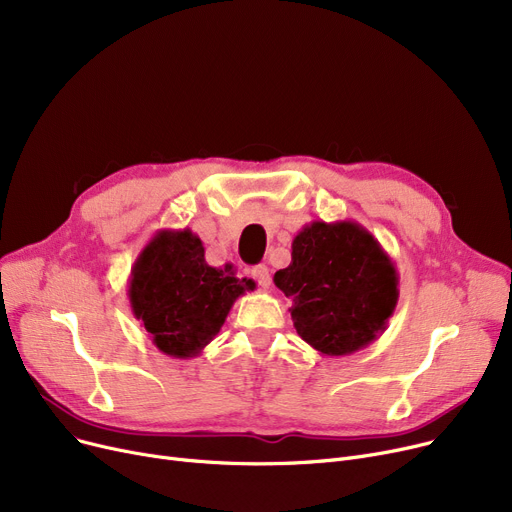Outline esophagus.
Wrapping results in <instances>:
<instances>
[{
	"label": "esophagus",
	"mask_w": 512,
	"mask_h": 512,
	"mask_svg": "<svg viewBox=\"0 0 512 512\" xmlns=\"http://www.w3.org/2000/svg\"><path fill=\"white\" fill-rule=\"evenodd\" d=\"M251 276L257 280V284L261 288H270L272 274H270V267H267V265H255L253 270H251Z\"/></svg>",
	"instance_id": "esophagus-1"
}]
</instances>
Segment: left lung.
Returning a JSON list of instances; mask_svg holds the SVG:
<instances>
[{
  "label": "left lung",
  "mask_w": 512,
  "mask_h": 512,
  "mask_svg": "<svg viewBox=\"0 0 512 512\" xmlns=\"http://www.w3.org/2000/svg\"><path fill=\"white\" fill-rule=\"evenodd\" d=\"M290 299L297 334L319 355L344 357L369 346L398 303V272L367 228L353 220L305 224L292 261L274 276Z\"/></svg>",
  "instance_id": "obj_1"
}]
</instances>
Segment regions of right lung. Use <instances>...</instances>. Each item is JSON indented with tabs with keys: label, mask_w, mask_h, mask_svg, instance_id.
<instances>
[{
	"label": "right lung",
	"mask_w": 512,
	"mask_h": 512,
	"mask_svg": "<svg viewBox=\"0 0 512 512\" xmlns=\"http://www.w3.org/2000/svg\"><path fill=\"white\" fill-rule=\"evenodd\" d=\"M255 290L236 278L232 263L211 267L193 230H159L134 261L128 301L151 342L174 359H193L220 334L242 294Z\"/></svg>",
	"instance_id": "1"
}]
</instances>
